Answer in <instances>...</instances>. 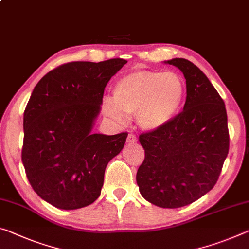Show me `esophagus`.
Segmentation results:
<instances>
[{"mask_svg":"<svg viewBox=\"0 0 249 249\" xmlns=\"http://www.w3.org/2000/svg\"><path fill=\"white\" fill-rule=\"evenodd\" d=\"M135 142H137L136 136L133 135V134H128V136H127V143H128V144H134V143H135Z\"/></svg>","mask_w":249,"mask_h":249,"instance_id":"34e87169","label":"esophagus"}]
</instances>
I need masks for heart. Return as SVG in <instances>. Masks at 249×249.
<instances>
[{"label": "heart", "instance_id": "heart-1", "mask_svg": "<svg viewBox=\"0 0 249 249\" xmlns=\"http://www.w3.org/2000/svg\"><path fill=\"white\" fill-rule=\"evenodd\" d=\"M186 88L174 72L141 70L116 82L113 98H104L103 112L116 123H124L126 114H135L137 123L147 132L171 124L180 112Z\"/></svg>", "mask_w": 249, "mask_h": 249}]
</instances>
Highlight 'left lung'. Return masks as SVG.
<instances>
[{
	"mask_svg": "<svg viewBox=\"0 0 249 249\" xmlns=\"http://www.w3.org/2000/svg\"><path fill=\"white\" fill-rule=\"evenodd\" d=\"M186 80L183 112L166 127L140 135L145 159L136 181L142 196L163 208L192 204L214 187L230 149L223 98L191 61L173 58Z\"/></svg>",
	"mask_w": 249,
	"mask_h": 249,
	"instance_id": "1",
	"label": "left lung"
}]
</instances>
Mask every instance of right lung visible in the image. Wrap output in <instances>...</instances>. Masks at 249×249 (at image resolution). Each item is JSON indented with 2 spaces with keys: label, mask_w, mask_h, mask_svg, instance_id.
<instances>
[{
  "label": "right lung",
  "mask_w": 249,
  "mask_h": 249,
  "mask_svg": "<svg viewBox=\"0 0 249 249\" xmlns=\"http://www.w3.org/2000/svg\"><path fill=\"white\" fill-rule=\"evenodd\" d=\"M127 61L71 62L44 75L24 110L22 161L34 192L61 210H77L101 195L108 161L127 133L93 134L105 86Z\"/></svg>",
  "instance_id": "add662e5"
}]
</instances>
